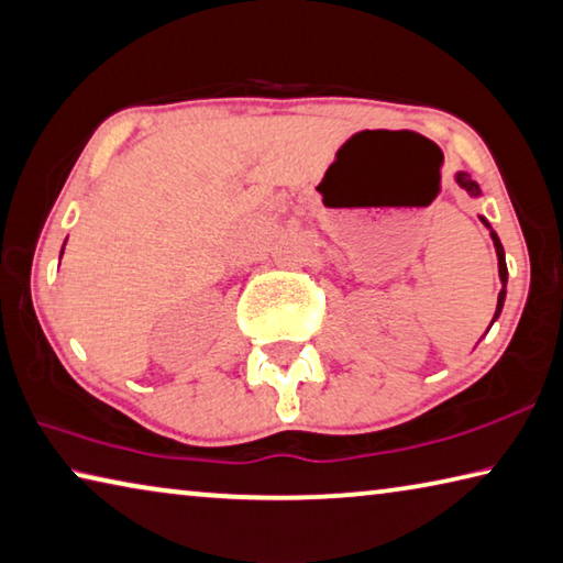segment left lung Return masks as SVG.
Wrapping results in <instances>:
<instances>
[{
    "label": "left lung",
    "mask_w": 563,
    "mask_h": 563,
    "mask_svg": "<svg viewBox=\"0 0 563 563\" xmlns=\"http://www.w3.org/2000/svg\"><path fill=\"white\" fill-rule=\"evenodd\" d=\"M456 180H459V185L463 187V190H468L471 195H478V185H476L474 180H471V177H468L466 173H459ZM481 220H484V225L490 230L486 218H481ZM490 238H494V247H496V255H498V275H501V283H504V290L498 292V306H496V316H494V320H496L498 313H501V308H504V298H506V275H508V271H506V257H504L501 240H498V235L494 233V230H490Z\"/></svg>",
    "instance_id": "8db88e82"
}]
</instances>
